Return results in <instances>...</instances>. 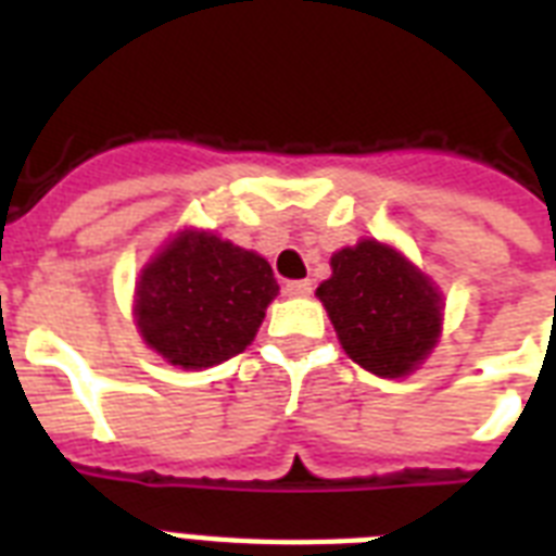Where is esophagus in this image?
<instances>
[{
  "label": "esophagus",
  "instance_id": "34e87169",
  "mask_svg": "<svg viewBox=\"0 0 556 556\" xmlns=\"http://www.w3.org/2000/svg\"><path fill=\"white\" fill-rule=\"evenodd\" d=\"M286 294L288 296H308L312 294V279H291V282H286Z\"/></svg>",
  "mask_w": 556,
  "mask_h": 556
}]
</instances>
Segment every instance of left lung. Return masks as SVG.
Segmentation results:
<instances>
[{
    "mask_svg": "<svg viewBox=\"0 0 556 556\" xmlns=\"http://www.w3.org/2000/svg\"><path fill=\"white\" fill-rule=\"evenodd\" d=\"M317 296L346 355L380 378L413 371L439 340V291L401 253L375 239L334 253L331 277Z\"/></svg>",
    "mask_w": 556,
    "mask_h": 556,
    "instance_id": "8db88e82",
    "label": "left lung"
}]
</instances>
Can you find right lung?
I'll return each instance as SVG.
<instances>
[{
    "label": "right lung",
    "mask_w": 556,
    "mask_h": 556,
    "mask_svg": "<svg viewBox=\"0 0 556 556\" xmlns=\"http://www.w3.org/2000/svg\"><path fill=\"white\" fill-rule=\"evenodd\" d=\"M277 291L262 256L187 230L143 268L135 300L138 329L169 364L207 369L244 352Z\"/></svg>",
    "instance_id": "1"
}]
</instances>
